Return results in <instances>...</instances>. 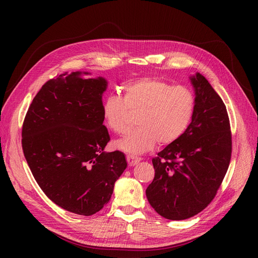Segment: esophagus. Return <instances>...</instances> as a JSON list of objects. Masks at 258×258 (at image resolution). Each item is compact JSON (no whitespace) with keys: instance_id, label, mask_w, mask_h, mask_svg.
I'll return each mask as SVG.
<instances>
[{"instance_id":"obj_1","label":"esophagus","mask_w":258,"mask_h":258,"mask_svg":"<svg viewBox=\"0 0 258 258\" xmlns=\"http://www.w3.org/2000/svg\"><path fill=\"white\" fill-rule=\"evenodd\" d=\"M126 159H127L128 165H129L130 167L137 165V163H138V162H140V160H141V158H140V157H137V156H134V155H127Z\"/></svg>"}]
</instances>
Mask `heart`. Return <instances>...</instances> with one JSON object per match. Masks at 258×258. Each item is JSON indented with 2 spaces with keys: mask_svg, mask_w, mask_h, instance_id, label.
I'll return each mask as SVG.
<instances>
[{
  "mask_svg": "<svg viewBox=\"0 0 258 258\" xmlns=\"http://www.w3.org/2000/svg\"><path fill=\"white\" fill-rule=\"evenodd\" d=\"M196 110L195 93L185 86H174L159 79H141L123 87V98L108 95L102 103L105 126L116 135L130 129L132 114H139V128L118 142L120 150L142 154L158 142L168 145L188 129Z\"/></svg>",
  "mask_w": 258,
  "mask_h": 258,
  "instance_id": "heart-1",
  "label": "heart"
}]
</instances>
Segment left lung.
I'll list each match as a JSON object with an SVG mask.
<instances>
[{
  "mask_svg": "<svg viewBox=\"0 0 258 258\" xmlns=\"http://www.w3.org/2000/svg\"><path fill=\"white\" fill-rule=\"evenodd\" d=\"M191 83L194 118L181 138L152 159L155 176L145 191L156 212L171 221L189 218L211 204L231 158L230 122L223 100L201 74Z\"/></svg>",
  "mask_w": 258,
  "mask_h": 258,
  "instance_id": "1",
  "label": "left lung"
}]
</instances>
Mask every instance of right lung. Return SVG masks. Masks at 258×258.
<instances>
[{
    "mask_svg": "<svg viewBox=\"0 0 258 258\" xmlns=\"http://www.w3.org/2000/svg\"><path fill=\"white\" fill-rule=\"evenodd\" d=\"M80 75L64 72L43 85L23 120L21 144L46 196L89 216L110 201L127 161L119 151H103L111 140L102 115L106 81Z\"/></svg>",
    "mask_w": 258,
    "mask_h": 258,
    "instance_id": "right-lung-1",
    "label": "right lung"
}]
</instances>
